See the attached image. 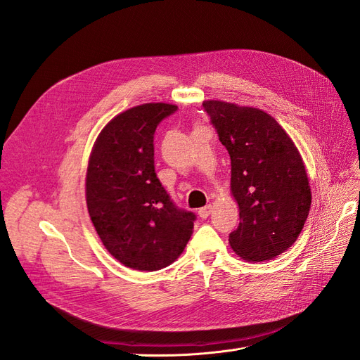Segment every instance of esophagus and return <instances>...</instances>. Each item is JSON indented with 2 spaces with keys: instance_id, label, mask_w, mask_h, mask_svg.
I'll use <instances>...</instances> for the list:
<instances>
[{
  "instance_id": "34e87169",
  "label": "esophagus",
  "mask_w": 360,
  "mask_h": 360,
  "mask_svg": "<svg viewBox=\"0 0 360 360\" xmlns=\"http://www.w3.org/2000/svg\"><path fill=\"white\" fill-rule=\"evenodd\" d=\"M210 213H212V207L210 205H205V207H202V209L198 210V214H200L201 219H207V217L210 216Z\"/></svg>"
}]
</instances>
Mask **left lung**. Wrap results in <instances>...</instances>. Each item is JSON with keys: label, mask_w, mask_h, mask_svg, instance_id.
<instances>
[{"label": "left lung", "mask_w": 360, "mask_h": 360, "mask_svg": "<svg viewBox=\"0 0 360 360\" xmlns=\"http://www.w3.org/2000/svg\"><path fill=\"white\" fill-rule=\"evenodd\" d=\"M202 106L231 158L240 222L230 245L248 261L275 258L296 242L311 209L299 150L276 120L257 108L221 101Z\"/></svg>", "instance_id": "8db88e82"}]
</instances>
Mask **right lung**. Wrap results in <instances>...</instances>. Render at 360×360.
<instances>
[{"instance_id":"add662e5","label":"right lung","mask_w":360,"mask_h":360,"mask_svg":"<svg viewBox=\"0 0 360 360\" xmlns=\"http://www.w3.org/2000/svg\"><path fill=\"white\" fill-rule=\"evenodd\" d=\"M176 105L144 103L118 114L97 136L85 180L91 222L115 259L155 271L174 263L197 216L174 204L155 172L156 127Z\"/></svg>"}]
</instances>
